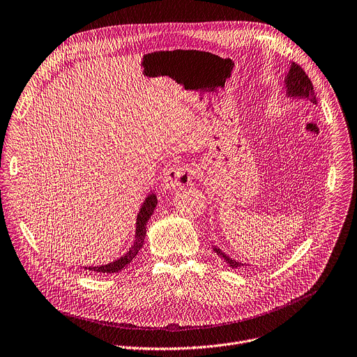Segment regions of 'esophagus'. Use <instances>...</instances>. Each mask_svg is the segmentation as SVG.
Instances as JSON below:
<instances>
[{"instance_id":"1","label":"esophagus","mask_w":357,"mask_h":357,"mask_svg":"<svg viewBox=\"0 0 357 357\" xmlns=\"http://www.w3.org/2000/svg\"><path fill=\"white\" fill-rule=\"evenodd\" d=\"M192 179V169L188 165H181V167H172L169 168L161 183V190L162 192H172L178 186H185L190 182Z\"/></svg>"}]
</instances>
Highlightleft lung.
<instances>
[{
	"instance_id": "obj_1",
	"label": "left lung",
	"mask_w": 357,
	"mask_h": 357,
	"mask_svg": "<svg viewBox=\"0 0 357 357\" xmlns=\"http://www.w3.org/2000/svg\"><path fill=\"white\" fill-rule=\"evenodd\" d=\"M284 89H286V96L290 99H305L312 102L314 105H317V96L314 93V86L311 79L308 78V75L304 73V70L291 61L290 68L287 75L284 77ZM213 251L222 258L231 268H244L248 266L247 264H241L236 262L235 259L229 258L228 255H225L220 248L213 247Z\"/></svg>"
}]
</instances>
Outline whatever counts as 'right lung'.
Returning <instances> with one entry per match:
<instances>
[{
	"instance_id": "add662e5",
	"label": "right lung",
	"mask_w": 357,
	"mask_h": 357,
	"mask_svg": "<svg viewBox=\"0 0 357 357\" xmlns=\"http://www.w3.org/2000/svg\"><path fill=\"white\" fill-rule=\"evenodd\" d=\"M157 207V196L154 193H150L144 203L142 204V208L137 214V220H136V234H135V243L133 245L129 248V251L121 257L119 259L109 262L106 265H99V266H81L84 268V271L88 272H93V273H117L121 272L122 269H125L132 261L133 258L139 254L140 248L144 244V238H146V227L147 222L150 220V217L154 213V208Z\"/></svg>"
}]
</instances>
